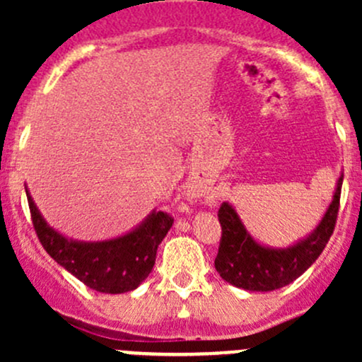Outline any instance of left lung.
Segmentation results:
<instances>
[{
    "label": "left lung",
    "instance_id": "8db88e82",
    "mask_svg": "<svg viewBox=\"0 0 362 362\" xmlns=\"http://www.w3.org/2000/svg\"><path fill=\"white\" fill-rule=\"evenodd\" d=\"M341 182L343 177H339L333 202L315 231L306 240L287 249H268L259 245L243 228L235 208L222 203L217 214L222 236L215 257V269L226 282L245 291L268 293L289 286L315 262L329 242L337 226Z\"/></svg>",
    "mask_w": 362,
    "mask_h": 362
}]
</instances>
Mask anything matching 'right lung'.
<instances>
[{
	"mask_svg": "<svg viewBox=\"0 0 362 362\" xmlns=\"http://www.w3.org/2000/svg\"><path fill=\"white\" fill-rule=\"evenodd\" d=\"M28 194L33 228L47 254L98 293L122 294L144 282L156 264L159 243L173 226L166 211H154L147 221L120 238L108 242H73L54 231Z\"/></svg>",
	"mask_w": 362,
	"mask_h": 362,
	"instance_id": "obj_1",
	"label": "right lung"
}]
</instances>
